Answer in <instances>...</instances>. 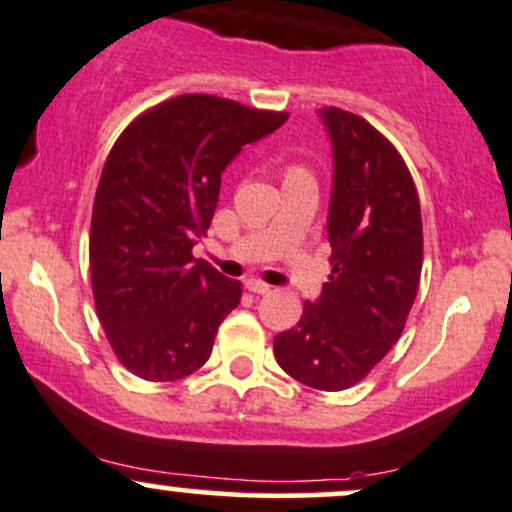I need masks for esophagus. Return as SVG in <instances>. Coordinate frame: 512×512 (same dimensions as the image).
I'll return each mask as SVG.
<instances>
[{"label":"esophagus","instance_id":"esophagus-1","mask_svg":"<svg viewBox=\"0 0 512 512\" xmlns=\"http://www.w3.org/2000/svg\"><path fill=\"white\" fill-rule=\"evenodd\" d=\"M245 286H247V291H252V294H269V291H272V286L260 282V279H247Z\"/></svg>","mask_w":512,"mask_h":512}]
</instances>
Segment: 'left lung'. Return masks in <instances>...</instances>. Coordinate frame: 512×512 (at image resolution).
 <instances>
[{
    "mask_svg": "<svg viewBox=\"0 0 512 512\" xmlns=\"http://www.w3.org/2000/svg\"><path fill=\"white\" fill-rule=\"evenodd\" d=\"M318 114L333 145V274L299 325L274 338V357L301 384L342 391L401 338L423 269V221L411 172L389 140L350 111Z\"/></svg>",
    "mask_w": 512,
    "mask_h": 512,
    "instance_id": "8db88e82",
    "label": "left lung"
}]
</instances>
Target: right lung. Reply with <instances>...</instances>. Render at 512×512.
Wrapping results in <instances>:
<instances>
[{"mask_svg": "<svg viewBox=\"0 0 512 512\" xmlns=\"http://www.w3.org/2000/svg\"><path fill=\"white\" fill-rule=\"evenodd\" d=\"M289 114L182 94L138 116L106 157L89 233L94 303L116 357L145 381H177L211 357L240 303L192 247L211 226L221 174Z\"/></svg>", "mask_w": 512, "mask_h": 512, "instance_id": "add662e5", "label": "right lung"}]
</instances>
